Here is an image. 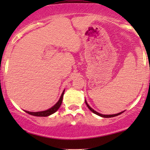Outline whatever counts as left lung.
<instances>
[{
    "mask_svg": "<svg viewBox=\"0 0 150 150\" xmlns=\"http://www.w3.org/2000/svg\"><path fill=\"white\" fill-rule=\"evenodd\" d=\"M85 102H86V105H87V107H88V109L91 110V111L92 112H93V113H94V114L100 116V117H115V116H117V115H119L122 114V113L124 112V111L123 112H119V113H117V114H114V115H103V114H101V113L97 112L95 111V110H93V109H92L91 107L90 106L88 105V104L87 103V102H86V99H85Z\"/></svg>",
    "mask_w": 150,
    "mask_h": 150,
    "instance_id": "8db88e82",
    "label": "left lung"
}]
</instances>
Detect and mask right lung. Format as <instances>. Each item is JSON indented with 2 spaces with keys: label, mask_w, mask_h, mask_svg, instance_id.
<instances>
[{
  "label": "right lung",
  "mask_w": 150,
  "mask_h": 150,
  "mask_svg": "<svg viewBox=\"0 0 150 150\" xmlns=\"http://www.w3.org/2000/svg\"><path fill=\"white\" fill-rule=\"evenodd\" d=\"M64 90L63 91L62 93L61 96H60V98H59V99L58 102L54 104L53 107H51V108L48 109V110H44V111H40V112H29V111H26V110H25V112L28 113V114L31 115L38 116V117H47V116L51 115L54 114V112H56L59 110V108L60 107V106H61L62 103V99H63V96H64Z\"/></svg>",
  "instance_id": "add662e5"
}]
</instances>
